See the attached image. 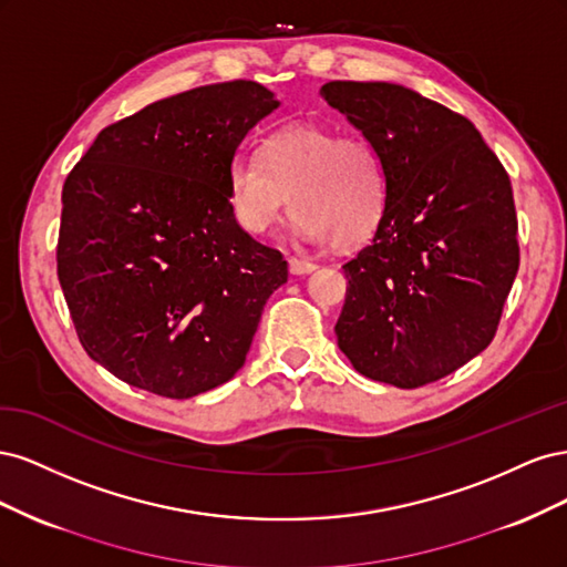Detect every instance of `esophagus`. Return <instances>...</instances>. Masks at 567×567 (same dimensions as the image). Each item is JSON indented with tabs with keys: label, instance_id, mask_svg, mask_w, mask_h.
I'll return each mask as SVG.
<instances>
[{
	"label": "esophagus",
	"instance_id": "obj_1",
	"mask_svg": "<svg viewBox=\"0 0 567 567\" xmlns=\"http://www.w3.org/2000/svg\"><path fill=\"white\" fill-rule=\"evenodd\" d=\"M288 267H290V271L298 274V277H302V274H310V271H315V269H317V265H315V262H310V260H300V257H288Z\"/></svg>",
	"mask_w": 567,
	"mask_h": 567
}]
</instances>
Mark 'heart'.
<instances>
[{
	"instance_id": "b5f03b06",
	"label": "heart",
	"mask_w": 567,
	"mask_h": 567,
	"mask_svg": "<svg viewBox=\"0 0 567 567\" xmlns=\"http://www.w3.org/2000/svg\"><path fill=\"white\" fill-rule=\"evenodd\" d=\"M227 192L238 225L250 234L277 227L290 198L305 241L352 248L379 229L388 179L379 151L362 136L298 123L267 134L260 161L236 158Z\"/></svg>"
}]
</instances>
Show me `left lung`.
I'll return each instance as SVG.
<instances>
[{
  "label": "left lung",
  "mask_w": 567,
  "mask_h": 567,
  "mask_svg": "<svg viewBox=\"0 0 567 567\" xmlns=\"http://www.w3.org/2000/svg\"><path fill=\"white\" fill-rule=\"evenodd\" d=\"M379 151L388 203L350 262L338 348L371 381L421 388L483 352L520 265L504 165L468 117L392 82L319 92Z\"/></svg>",
  "instance_id": "obj_1"
}]
</instances>
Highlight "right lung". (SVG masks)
<instances>
[{
  "label": "right lung",
  "instance_id": "1",
  "mask_svg": "<svg viewBox=\"0 0 567 567\" xmlns=\"http://www.w3.org/2000/svg\"><path fill=\"white\" fill-rule=\"evenodd\" d=\"M274 109L250 80L161 99L101 130L68 175L59 281L84 352L115 379L186 400L244 367L288 262L238 225L227 173Z\"/></svg>",
  "mask_w": 567,
  "mask_h": 567
}]
</instances>
